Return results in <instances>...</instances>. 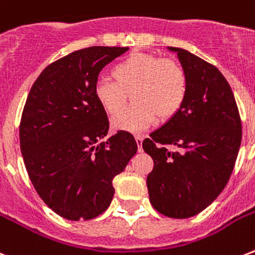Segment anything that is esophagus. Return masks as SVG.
I'll return each mask as SVG.
<instances>
[{"mask_svg": "<svg viewBox=\"0 0 255 255\" xmlns=\"http://www.w3.org/2000/svg\"><path fill=\"white\" fill-rule=\"evenodd\" d=\"M135 140H136V144H137V148H139V151H141V143H143V140H144V137L140 135L135 136Z\"/></svg>", "mask_w": 255, "mask_h": 255, "instance_id": "esophagus-1", "label": "esophagus"}]
</instances>
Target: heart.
<instances>
[{
  "instance_id": "heart-1",
  "label": "heart",
  "mask_w": 255,
  "mask_h": 255,
  "mask_svg": "<svg viewBox=\"0 0 255 255\" xmlns=\"http://www.w3.org/2000/svg\"><path fill=\"white\" fill-rule=\"evenodd\" d=\"M115 80L99 79L93 96L108 115L123 108L126 92L132 91L135 103L112 119L115 129L141 132L156 118L168 119L183 106L187 95V76L179 64L147 53H133L112 69Z\"/></svg>"
}]
</instances>
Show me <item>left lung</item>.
Segmentation results:
<instances>
[{
    "label": "left lung",
    "instance_id": "1",
    "mask_svg": "<svg viewBox=\"0 0 255 255\" xmlns=\"http://www.w3.org/2000/svg\"><path fill=\"white\" fill-rule=\"evenodd\" d=\"M178 54L187 76L180 110L149 133L143 149L153 159L147 176L149 202L170 218H190L213 203L229 182L242 139L236 99L223 75L195 54ZM166 144L176 145L171 153Z\"/></svg>",
    "mask_w": 255,
    "mask_h": 255
}]
</instances>
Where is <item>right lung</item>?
Listing matches in <instances>:
<instances>
[{
  "label": "right lung",
  "mask_w": 255,
  "mask_h": 255,
  "mask_svg": "<svg viewBox=\"0 0 255 255\" xmlns=\"http://www.w3.org/2000/svg\"><path fill=\"white\" fill-rule=\"evenodd\" d=\"M128 48L91 46L60 58L37 77L19 124L28 175L45 205L69 221L96 218L114 198L112 180L137 151L133 136L108 135L93 96L102 69Z\"/></svg>",
  "instance_id": "right-lung-1"
}]
</instances>
